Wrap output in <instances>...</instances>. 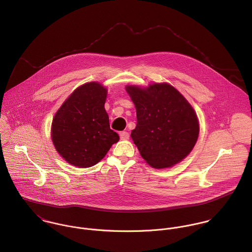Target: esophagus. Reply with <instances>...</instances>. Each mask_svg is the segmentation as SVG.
<instances>
[{
	"mask_svg": "<svg viewBox=\"0 0 252 252\" xmlns=\"http://www.w3.org/2000/svg\"><path fill=\"white\" fill-rule=\"evenodd\" d=\"M120 138L122 140H126L129 138V133L126 131H121L120 132Z\"/></svg>",
	"mask_w": 252,
	"mask_h": 252,
	"instance_id": "obj_1",
	"label": "esophagus"
}]
</instances>
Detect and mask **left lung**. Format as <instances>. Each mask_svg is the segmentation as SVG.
<instances>
[{
    "mask_svg": "<svg viewBox=\"0 0 252 252\" xmlns=\"http://www.w3.org/2000/svg\"><path fill=\"white\" fill-rule=\"evenodd\" d=\"M126 89L136 108L137 125L130 135L142 158L155 168L170 167L183 160L199 134L191 105L166 83Z\"/></svg>",
    "mask_w": 252,
    "mask_h": 252,
    "instance_id": "1",
    "label": "left lung"
}]
</instances>
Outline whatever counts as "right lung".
Wrapping results in <instances>:
<instances>
[{"mask_svg": "<svg viewBox=\"0 0 252 252\" xmlns=\"http://www.w3.org/2000/svg\"><path fill=\"white\" fill-rule=\"evenodd\" d=\"M106 95V89L97 82L82 85L56 113L52 141L68 163L82 168L94 166L120 139L110 128L104 108Z\"/></svg>", "mask_w": 252, "mask_h": 252, "instance_id": "obj_1", "label": "right lung"}]
</instances>
